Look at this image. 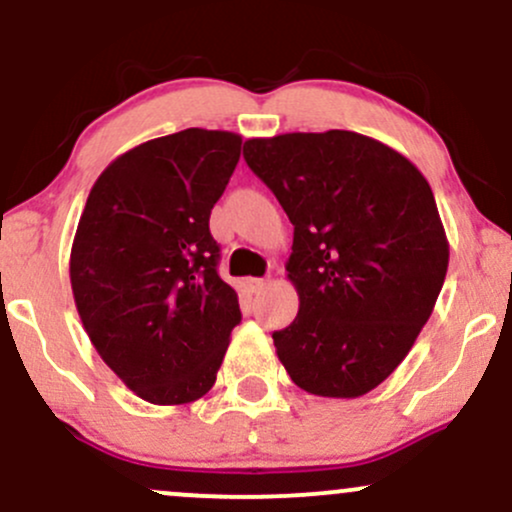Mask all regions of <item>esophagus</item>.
<instances>
[{"label": "esophagus", "mask_w": 512, "mask_h": 512, "mask_svg": "<svg viewBox=\"0 0 512 512\" xmlns=\"http://www.w3.org/2000/svg\"><path fill=\"white\" fill-rule=\"evenodd\" d=\"M266 280L263 278H249L246 280V287H249V292H254V295H261L263 290H266Z\"/></svg>", "instance_id": "esophagus-1"}]
</instances>
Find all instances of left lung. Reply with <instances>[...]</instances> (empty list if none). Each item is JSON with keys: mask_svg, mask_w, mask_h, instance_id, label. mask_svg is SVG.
<instances>
[{"mask_svg": "<svg viewBox=\"0 0 512 512\" xmlns=\"http://www.w3.org/2000/svg\"><path fill=\"white\" fill-rule=\"evenodd\" d=\"M249 169L295 227L287 278L300 312L273 333L297 387L355 399L409 355L445 283L433 191L392 147L350 130L244 142Z\"/></svg>", "mask_w": 512, "mask_h": 512, "instance_id": "8db88e82", "label": "left lung"}]
</instances>
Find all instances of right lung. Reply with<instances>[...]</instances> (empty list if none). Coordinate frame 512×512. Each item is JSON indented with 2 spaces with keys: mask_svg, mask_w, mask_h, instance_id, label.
Returning <instances> with one entry per match:
<instances>
[{
  "mask_svg": "<svg viewBox=\"0 0 512 512\" xmlns=\"http://www.w3.org/2000/svg\"><path fill=\"white\" fill-rule=\"evenodd\" d=\"M239 154L225 130L149 140L106 166L79 217L74 304L103 363L149 404L208 394L241 321L210 234Z\"/></svg>",
  "mask_w": 512,
  "mask_h": 512,
  "instance_id": "obj_1",
  "label": "right lung"
}]
</instances>
